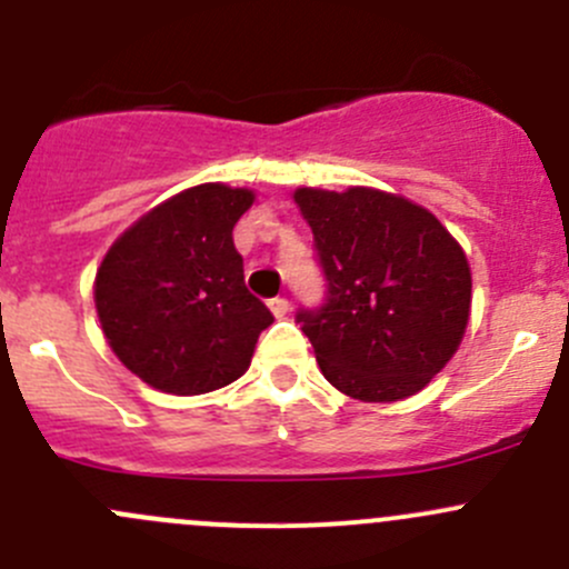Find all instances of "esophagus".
I'll use <instances>...</instances> for the list:
<instances>
[{"label":"esophagus","mask_w":569,"mask_h":569,"mask_svg":"<svg viewBox=\"0 0 569 569\" xmlns=\"http://www.w3.org/2000/svg\"><path fill=\"white\" fill-rule=\"evenodd\" d=\"M269 308H272L274 317L283 319L286 313H289V300H286V297H272V300H269Z\"/></svg>","instance_id":"obj_1"}]
</instances>
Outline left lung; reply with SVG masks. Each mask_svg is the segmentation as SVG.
Returning <instances> with one entry per match:
<instances>
[{
  "label": "left lung",
  "mask_w": 569,
  "mask_h": 569,
  "mask_svg": "<svg viewBox=\"0 0 569 569\" xmlns=\"http://www.w3.org/2000/svg\"><path fill=\"white\" fill-rule=\"evenodd\" d=\"M313 231L325 300L297 325L321 375L360 401L418 393L457 352L470 311V267L421 206L380 189H297Z\"/></svg>",
  "instance_id": "left-lung-1"
}]
</instances>
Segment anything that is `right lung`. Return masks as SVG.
<instances>
[{"label":"right lung","mask_w":569,"mask_h":569,"mask_svg":"<svg viewBox=\"0 0 569 569\" xmlns=\"http://www.w3.org/2000/svg\"><path fill=\"white\" fill-rule=\"evenodd\" d=\"M250 203V189L200 183L148 211L101 261L96 308L109 347L157 391L198 396L239 380L272 325L233 248Z\"/></svg>","instance_id":"right-lung-1"}]
</instances>
